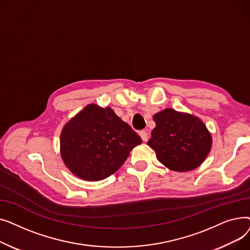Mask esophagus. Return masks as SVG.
I'll return each mask as SVG.
<instances>
[{"instance_id":"34e87169","label":"esophagus","mask_w":250,"mask_h":250,"mask_svg":"<svg viewBox=\"0 0 250 250\" xmlns=\"http://www.w3.org/2000/svg\"><path fill=\"white\" fill-rule=\"evenodd\" d=\"M139 134H140V136H141V138H142V140L144 142H147L148 141V133L146 132V130H141Z\"/></svg>"}]
</instances>
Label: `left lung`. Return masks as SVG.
I'll list each match as a JSON object with an SVG mask.
<instances>
[{
    "mask_svg": "<svg viewBox=\"0 0 250 250\" xmlns=\"http://www.w3.org/2000/svg\"><path fill=\"white\" fill-rule=\"evenodd\" d=\"M153 120L156 127L148 145L162 164L185 172L204 162L212 147V137L199 117L166 108Z\"/></svg>",
    "mask_w": 250,
    "mask_h": 250,
    "instance_id": "8db88e82",
    "label": "left lung"
}]
</instances>
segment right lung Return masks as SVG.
<instances>
[{
	"label": "right lung",
	"mask_w": 250,
	"mask_h": 250,
	"mask_svg": "<svg viewBox=\"0 0 250 250\" xmlns=\"http://www.w3.org/2000/svg\"><path fill=\"white\" fill-rule=\"evenodd\" d=\"M141 143V137L110 107L89 104L63 126L61 155L75 175L97 181L113 174Z\"/></svg>",
	"instance_id": "1"
}]
</instances>
